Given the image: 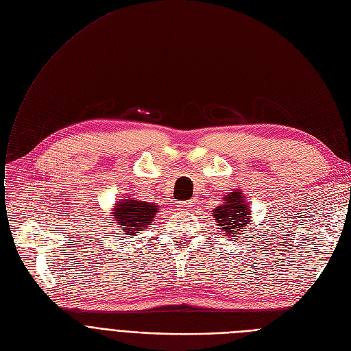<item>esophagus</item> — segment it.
<instances>
[{
  "label": "esophagus",
  "instance_id": "34e87169",
  "mask_svg": "<svg viewBox=\"0 0 351 351\" xmlns=\"http://www.w3.org/2000/svg\"><path fill=\"white\" fill-rule=\"evenodd\" d=\"M193 204H194V201H191V199H190V201H182V202H181V208L190 211V210L193 208Z\"/></svg>",
  "mask_w": 351,
  "mask_h": 351
}]
</instances>
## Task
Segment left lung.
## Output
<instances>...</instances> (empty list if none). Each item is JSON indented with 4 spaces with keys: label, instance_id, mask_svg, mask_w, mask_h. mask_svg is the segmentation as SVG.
<instances>
[{
    "label": "left lung",
    "instance_id": "obj_1",
    "mask_svg": "<svg viewBox=\"0 0 351 351\" xmlns=\"http://www.w3.org/2000/svg\"><path fill=\"white\" fill-rule=\"evenodd\" d=\"M213 213L217 221V226H219V230L230 237L242 232L243 226L252 221L250 204L245 201L239 190L225 195L223 204L218 205L215 210H213Z\"/></svg>",
    "mask_w": 351,
    "mask_h": 351
}]
</instances>
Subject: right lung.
Here are the masks:
<instances>
[{
	"mask_svg": "<svg viewBox=\"0 0 351 351\" xmlns=\"http://www.w3.org/2000/svg\"><path fill=\"white\" fill-rule=\"evenodd\" d=\"M158 208V205L153 202L125 197L114 204L113 218L120 230L125 231L128 235H133L153 223Z\"/></svg>",
	"mask_w": 351,
	"mask_h": 351,
	"instance_id": "right-lung-1",
	"label": "right lung"
}]
</instances>
